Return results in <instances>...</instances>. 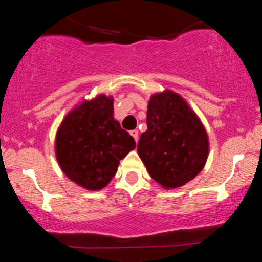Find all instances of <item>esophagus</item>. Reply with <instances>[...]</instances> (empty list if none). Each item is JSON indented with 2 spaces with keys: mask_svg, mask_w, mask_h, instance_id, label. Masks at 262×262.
<instances>
[{
  "mask_svg": "<svg viewBox=\"0 0 262 262\" xmlns=\"http://www.w3.org/2000/svg\"><path fill=\"white\" fill-rule=\"evenodd\" d=\"M130 136L136 139V142H138V130L137 129H134V130H130Z\"/></svg>",
  "mask_w": 262,
  "mask_h": 262,
  "instance_id": "1",
  "label": "esophagus"
}]
</instances>
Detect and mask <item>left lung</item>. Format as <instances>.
Listing matches in <instances>:
<instances>
[{"label": "left lung", "mask_w": 262, "mask_h": 262, "mask_svg": "<svg viewBox=\"0 0 262 262\" xmlns=\"http://www.w3.org/2000/svg\"><path fill=\"white\" fill-rule=\"evenodd\" d=\"M148 129L138 154L163 188H179L204 168L209 153L205 128L182 97L171 91L154 94L146 112Z\"/></svg>", "instance_id": "obj_1"}]
</instances>
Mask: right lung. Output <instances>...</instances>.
Returning a JSON list of instances; mask_svg holds the SVG:
<instances>
[{
    "mask_svg": "<svg viewBox=\"0 0 262 262\" xmlns=\"http://www.w3.org/2000/svg\"><path fill=\"white\" fill-rule=\"evenodd\" d=\"M113 113V99L102 94L73 109L57 133L56 154L63 173L88 190L104 188L119 160L136 148L134 138Z\"/></svg>",
    "mask_w": 262,
    "mask_h": 262,
    "instance_id": "obj_1",
    "label": "right lung"
}]
</instances>
